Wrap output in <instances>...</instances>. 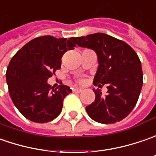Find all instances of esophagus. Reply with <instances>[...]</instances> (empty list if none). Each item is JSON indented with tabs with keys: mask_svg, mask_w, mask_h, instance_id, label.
<instances>
[{
	"mask_svg": "<svg viewBox=\"0 0 156 156\" xmlns=\"http://www.w3.org/2000/svg\"><path fill=\"white\" fill-rule=\"evenodd\" d=\"M83 91V90L80 88H74L73 89V92H75V93H80V92H82Z\"/></svg>",
	"mask_w": 156,
	"mask_h": 156,
	"instance_id": "obj_1",
	"label": "esophagus"
}]
</instances>
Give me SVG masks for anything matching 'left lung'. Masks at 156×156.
<instances>
[{"instance_id":"1","label":"left lung","mask_w":156,"mask_h":156,"mask_svg":"<svg viewBox=\"0 0 156 156\" xmlns=\"http://www.w3.org/2000/svg\"><path fill=\"white\" fill-rule=\"evenodd\" d=\"M78 46L96 51L98 68L94 85L107 84V95L93 90L96 98L85 110L100 123H115L125 118L137 103L142 86L141 61L136 52L124 41L103 33L71 38Z\"/></svg>"}]
</instances>
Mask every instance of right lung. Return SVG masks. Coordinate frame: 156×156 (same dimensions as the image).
Instances as JSON below:
<instances>
[{"mask_svg":"<svg viewBox=\"0 0 156 156\" xmlns=\"http://www.w3.org/2000/svg\"><path fill=\"white\" fill-rule=\"evenodd\" d=\"M76 45L71 39L38 37L15 53L8 65L6 79L15 107L26 118L47 122L60 114L64 98L72 90L61 84L54 89L47 79L61 67V58Z\"/></svg>","mask_w":156,"mask_h":156,"instance_id":"obj_1","label":"right lung"}]
</instances>
